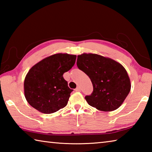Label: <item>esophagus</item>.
<instances>
[{
    "instance_id": "1",
    "label": "esophagus",
    "mask_w": 152,
    "mask_h": 152,
    "mask_svg": "<svg viewBox=\"0 0 152 152\" xmlns=\"http://www.w3.org/2000/svg\"><path fill=\"white\" fill-rule=\"evenodd\" d=\"M75 91H76V92H80V91H81L80 87V86H78V87H77V88L75 89Z\"/></svg>"
}]
</instances>
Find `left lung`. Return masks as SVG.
Instances as JSON below:
<instances>
[{"instance_id": "8db88e82", "label": "left lung", "mask_w": 152, "mask_h": 152, "mask_svg": "<svg viewBox=\"0 0 152 152\" xmlns=\"http://www.w3.org/2000/svg\"><path fill=\"white\" fill-rule=\"evenodd\" d=\"M77 66L91 79L93 92L85 99L102 111H113L124 102L131 90V82L121 64L111 58L95 54L78 56Z\"/></svg>"}]
</instances>
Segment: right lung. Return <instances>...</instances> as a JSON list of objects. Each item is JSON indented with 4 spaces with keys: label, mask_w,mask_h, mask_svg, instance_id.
I'll use <instances>...</instances> for the list:
<instances>
[{
    "label": "right lung",
    "mask_w": 152,
    "mask_h": 152,
    "mask_svg": "<svg viewBox=\"0 0 152 152\" xmlns=\"http://www.w3.org/2000/svg\"><path fill=\"white\" fill-rule=\"evenodd\" d=\"M76 59V55L56 53L30 69L25 78L24 93L31 106L45 114L66 106L73 90L68 86L63 74L72 68Z\"/></svg>",
    "instance_id": "add662e5"
}]
</instances>
